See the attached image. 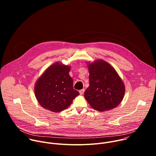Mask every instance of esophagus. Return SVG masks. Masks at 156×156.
Segmentation results:
<instances>
[{
	"label": "esophagus",
	"mask_w": 156,
	"mask_h": 156,
	"mask_svg": "<svg viewBox=\"0 0 156 156\" xmlns=\"http://www.w3.org/2000/svg\"><path fill=\"white\" fill-rule=\"evenodd\" d=\"M84 92V89H83V90H80V91H79V93H80V94L81 95L83 94Z\"/></svg>",
	"instance_id": "1"
}]
</instances>
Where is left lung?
I'll return each mask as SVG.
<instances>
[{
	"label": "left lung",
	"mask_w": 156,
	"mask_h": 156,
	"mask_svg": "<svg viewBox=\"0 0 156 156\" xmlns=\"http://www.w3.org/2000/svg\"><path fill=\"white\" fill-rule=\"evenodd\" d=\"M90 86L84 98L91 106L100 112L116 107L125 94V86L115 70L103 60L88 65Z\"/></svg>",
	"instance_id": "1"
}]
</instances>
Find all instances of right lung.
<instances>
[{"instance_id": "1", "label": "right lung", "mask_w": 156, "mask_h": 156, "mask_svg": "<svg viewBox=\"0 0 156 156\" xmlns=\"http://www.w3.org/2000/svg\"><path fill=\"white\" fill-rule=\"evenodd\" d=\"M70 70V66L56 63L38 79L34 93L42 107L54 112H61L80 94L73 89V81L69 75Z\"/></svg>"}]
</instances>
